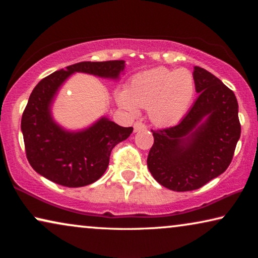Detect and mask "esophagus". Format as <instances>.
Here are the masks:
<instances>
[{"label":"esophagus","mask_w":258,"mask_h":258,"mask_svg":"<svg viewBox=\"0 0 258 258\" xmlns=\"http://www.w3.org/2000/svg\"><path fill=\"white\" fill-rule=\"evenodd\" d=\"M133 127H134V132H139V131H145V130H147L146 124H143L142 121H140V120L135 121Z\"/></svg>","instance_id":"esophagus-1"}]
</instances>
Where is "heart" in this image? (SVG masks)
<instances>
[{
    "instance_id": "obj_1",
    "label": "heart",
    "mask_w": 258,
    "mask_h": 258,
    "mask_svg": "<svg viewBox=\"0 0 258 258\" xmlns=\"http://www.w3.org/2000/svg\"><path fill=\"white\" fill-rule=\"evenodd\" d=\"M195 94V77L189 71L156 68L131 78L127 90L117 94V102L132 113L138 111V106L149 108L151 120L166 126L183 118Z\"/></svg>"
}]
</instances>
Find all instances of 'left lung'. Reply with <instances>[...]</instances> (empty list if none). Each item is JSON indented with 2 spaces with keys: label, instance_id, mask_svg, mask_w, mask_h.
Masks as SVG:
<instances>
[{
  "label": "left lung",
  "instance_id": "obj_1",
  "mask_svg": "<svg viewBox=\"0 0 258 258\" xmlns=\"http://www.w3.org/2000/svg\"><path fill=\"white\" fill-rule=\"evenodd\" d=\"M194 77L198 99L177 125L151 130L147 159L155 180L177 192L199 189L224 173L241 133L233 91L198 66Z\"/></svg>",
  "mask_w": 258,
  "mask_h": 258
}]
</instances>
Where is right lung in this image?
I'll use <instances>...</instances> for the list:
<instances>
[{"mask_svg":"<svg viewBox=\"0 0 258 258\" xmlns=\"http://www.w3.org/2000/svg\"><path fill=\"white\" fill-rule=\"evenodd\" d=\"M123 60L82 61L46 76L35 86L21 117L26 157L42 176L68 187L89 185L103 175L113 147L130 137L123 127L101 118L90 128L71 133L52 120L50 104L64 80L76 72L118 78Z\"/></svg>","mask_w":258,"mask_h":258,"instance_id":"1","label":"right lung"}]
</instances>
